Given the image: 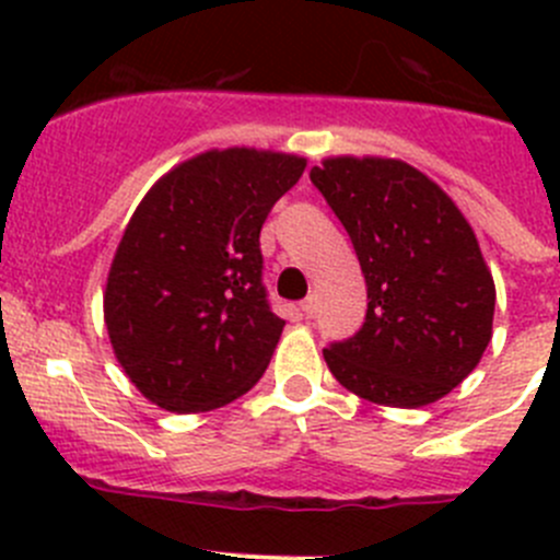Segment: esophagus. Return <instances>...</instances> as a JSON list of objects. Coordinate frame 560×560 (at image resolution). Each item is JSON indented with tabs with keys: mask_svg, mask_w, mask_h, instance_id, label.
Wrapping results in <instances>:
<instances>
[{
	"mask_svg": "<svg viewBox=\"0 0 560 560\" xmlns=\"http://www.w3.org/2000/svg\"><path fill=\"white\" fill-rule=\"evenodd\" d=\"M301 312L306 314V316H312L314 312H316V298L312 295V298H306V301L301 303Z\"/></svg>",
	"mask_w": 560,
	"mask_h": 560,
	"instance_id": "esophagus-1",
	"label": "esophagus"
}]
</instances>
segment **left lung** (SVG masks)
<instances>
[{
    "label": "left lung",
    "mask_w": 560,
    "mask_h": 560,
    "mask_svg": "<svg viewBox=\"0 0 560 560\" xmlns=\"http://www.w3.org/2000/svg\"><path fill=\"white\" fill-rule=\"evenodd\" d=\"M312 184L352 238L369 287L363 327L322 352L327 369L371 404H436L493 336L495 284L471 224L404 160L327 156Z\"/></svg>",
    "instance_id": "left-lung-1"
}]
</instances>
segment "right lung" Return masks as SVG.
Listing matches in <instances>:
<instances>
[{
	"instance_id": "obj_1",
	"label": "right lung",
	"mask_w": 560,
	"mask_h": 560,
	"mask_svg": "<svg viewBox=\"0 0 560 560\" xmlns=\"http://www.w3.org/2000/svg\"><path fill=\"white\" fill-rule=\"evenodd\" d=\"M306 171L284 151L211 149L145 191L113 254L103 312L124 374L160 409L211 411L265 374L284 319L262 287L259 230Z\"/></svg>"
}]
</instances>
